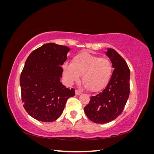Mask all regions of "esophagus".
<instances>
[{"instance_id":"esophagus-1","label":"esophagus","mask_w":154,"mask_h":154,"mask_svg":"<svg viewBox=\"0 0 154 154\" xmlns=\"http://www.w3.org/2000/svg\"><path fill=\"white\" fill-rule=\"evenodd\" d=\"M80 94H81V92L78 91V90H76V91H75V94H76V96H79Z\"/></svg>"}]
</instances>
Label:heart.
<instances>
[{
	"label": "heart",
	"instance_id": "obj_1",
	"mask_svg": "<svg viewBox=\"0 0 154 154\" xmlns=\"http://www.w3.org/2000/svg\"><path fill=\"white\" fill-rule=\"evenodd\" d=\"M112 73V66L109 59L88 53L75 56L71 64L66 63L63 67V76L69 84L78 82L82 75L83 85L94 92L106 87Z\"/></svg>",
	"mask_w": 154,
	"mask_h": 154
}]
</instances>
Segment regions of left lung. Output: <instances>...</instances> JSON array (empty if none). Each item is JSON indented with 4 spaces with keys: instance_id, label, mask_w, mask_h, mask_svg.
I'll return each instance as SVG.
<instances>
[{
    "instance_id": "1",
    "label": "left lung",
    "mask_w": 154,
    "mask_h": 154,
    "mask_svg": "<svg viewBox=\"0 0 154 154\" xmlns=\"http://www.w3.org/2000/svg\"><path fill=\"white\" fill-rule=\"evenodd\" d=\"M114 69L105 89L84 108L87 118L100 124L112 122L122 114L130 94V72L125 60L116 51L108 48L105 52Z\"/></svg>"
}]
</instances>
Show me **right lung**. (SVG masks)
I'll return each mask as SVG.
<instances>
[{"mask_svg": "<svg viewBox=\"0 0 154 154\" xmlns=\"http://www.w3.org/2000/svg\"><path fill=\"white\" fill-rule=\"evenodd\" d=\"M69 51L67 46L48 43L32 51L26 60L20 78L22 101L27 112L40 122L57 120L67 99L75 95L74 88L60 82L62 66Z\"/></svg>", "mask_w": 154, "mask_h": 154, "instance_id": "obj_1", "label": "right lung"}]
</instances>
